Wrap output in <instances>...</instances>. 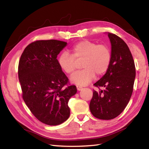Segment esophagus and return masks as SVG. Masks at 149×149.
<instances>
[{"label": "esophagus", "mask_w": 149, "mask_h": 149, "mask_svg": "<svg viewBox=\"0 0 149 149\" xmlns=\"http://www.w3.org/2000/svg\"><path fill=\"white\" fill-rule=\"evenodd\" d=\"M76 87H77V90L78 91H81V90H83V88L79 86H77Z\"/></svg>", "instance_id": "esophagus-1"}]
</instances>
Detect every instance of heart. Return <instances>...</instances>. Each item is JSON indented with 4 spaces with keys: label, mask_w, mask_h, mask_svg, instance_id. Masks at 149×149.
I'll list each match as a JSON object with an SVG mask.
<instances>
[{
    "label": "heart",
    "mask_w": 149,
    "mask_h": 149,
    "mask_svg": "<svg viewBox=\"0 0 149 149\" xmlns=\"http://www.w3.org/2000/svg\"><path fill=\"white\" fill-rule=\"evenodd\" d=\"M72 55L64 52L58 59L59 66L67 74L76 69V60L83 59L82 67L84 70L75 72L70 81L78 86H86L93 80L95 75L101 76L109 69L111 62V51L105 44H98L90 40H83L73 46Z\"/></svg>",
    "instance_id": "heart-1"
}]
</instances>
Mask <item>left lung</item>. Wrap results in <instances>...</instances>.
I'll list each match as a JSON object with an SVG mask.
<instances>
[{"label": "left lung", "mask_w": 149, "mask_h": 149, "mask_svg": "<svg viewBox=\"0 0 149 149\" xmlns=\"http://www.w3.org/2000/svg\"><path fill=\"white\" fill-rule=\"evenodd\" d=\"M111 45V62L109 69L94 85L104 89L93 90L90 104L91 114L101 120H111L121 113L129 102L136 77L134 59L124 41L107 33Z\"/></svg>", "instance_id": "1"}]
</instances>
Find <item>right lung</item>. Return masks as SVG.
<instances>
[{
  "label": "right lung",
  "mask_w": 149,
  "mask_h": 149,
  "mask_svg": "<svg viewBox=\"0 0 149 149\" xmlns=\"http://www.w3.org/2000/svg\"><path fill=\"white\" fill-rule=\"evenodd\" d=\"M67 43L38 40L26 47L18 65V78L25 103L34 116L49 125L65 122L70 114L68 102L77 93L59 66L57 56Z\"/></svg>",
  "instance_id": "add662e5"
}]
</instances>
